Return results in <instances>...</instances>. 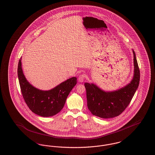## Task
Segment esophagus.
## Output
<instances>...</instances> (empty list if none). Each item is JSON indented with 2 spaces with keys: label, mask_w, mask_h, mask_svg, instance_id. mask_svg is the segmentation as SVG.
Returning <instances> with one entry per match:
<instances>
[{
  "label": "esophagus",
  "mask_w": 155,
  "mask_h": 155,
  "mask_svg": "<svg viewBox=\"0 0 155 155\" xmlns=\"http://www.w3.org/2000/svg\"><path fill=\"white\" fill-rule=\"evenodd\" d=\"M85 74H81V75L78 77V81L80 82H83L84 80V79H85Z\"/></svg>",
  "instance_id": "esophagus-1"
}]
</instances>
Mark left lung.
<instances>
[{
    "mask_svg": "<svg viewBox=\"0 0 155 155\" xmlns=\"http://www.w3.org/2000/svg\"><path fill=\"white\" fill-rule=\"evenodd\" d=\"M134 76L133 80L125 87L118 91L105 92L93 84H84L87 107L93 115L101 118H110L121 114L130 104L138 87L140 71L136 55L133 50Z\"/></svg>",
    "mask_w": 155,
    "mask_h": 155,
    "instance_id": "1",
    "label": "left lung"
}]
</instances>
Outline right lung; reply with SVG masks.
Wrapping results in <instances>:
<instances>
[{
	"label": "right lung",
	"instance_id": "right-lung-1",
	"mask_svg": "<svg viewBox=\"0 0 155 155\" xmlns=\"http://www.w3.org/2000/svg\"><path fill=\"white\" fill-rule=\"evenodd\" d=\"M18 74L21 94L28 107L35 114L43 117H51L60 112L77 84V78L72 77L51 90H39L26 80L21 69V58L18 61Z\"/></svg>",
	"mask_w": 155,
	"mask_h": 155
}]
</instances>
